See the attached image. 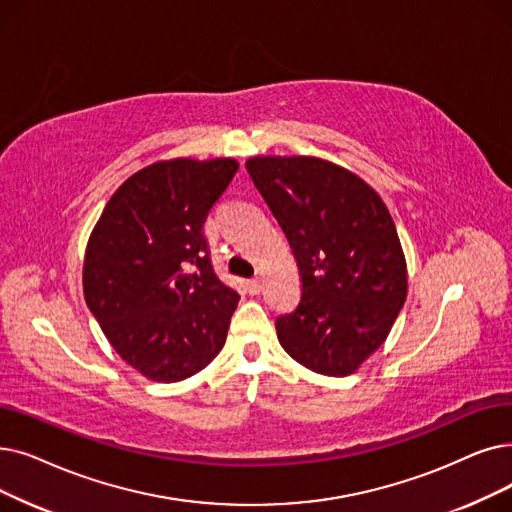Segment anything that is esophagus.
<instances>
[{
	"mask_svg": "<svg viewBox=\"0 0 512 512\" xmlns=\"http://www.w3.org/2000/svg\"><path fill=\"white\" fill-rule=\"evenodd\" d=\"M247 286H249V293L251 295H257V293H261V278H251L249 282H247Z\"/></svg>",
	"mask_w": 512,
	"mask_h": 512,
	"instance_id": "esophagus-1",
	"label": "esophagus"
}]
</instances>
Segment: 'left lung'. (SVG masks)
Wrapping results in <instances>:
<instances>
[{
  "label": "left lung",
  "mask_w": 512,
  "mask_h": 512,
  "mask_svg": "<svg viewBox=\"0 0 512 512\" xmlns=\"http://www.w3.org/2000/svg\"><path fill=\"white\" fill-rule=\"evenodd\" d=\"M247 171L280 224L301 274V299L278 316L286 353L347 376L379 349L408 293L393 219L364 180L314 157H255Z\"/></svg>",
  "instance_id": "left-lung-1"
}]
</instances>
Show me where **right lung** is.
I'll return each instance as SVG.
<instances>
[{"label":"right lung","mask_w":512,"mask_h":512,"mask_svg":"<svg viewBox=\"0 0 512 512\" xmlns=\"http://www.w3.org/2000/svg\"><path fill=\"white\" fill-rule=\"evenodd\" d=\"M236 171L234 159H175L133 173L87 242L85 303L150 381H184L226 343L240 295L213 272L205 221Z\"/></svg>","instance_id":"right-lung-1"}]
</instances>
